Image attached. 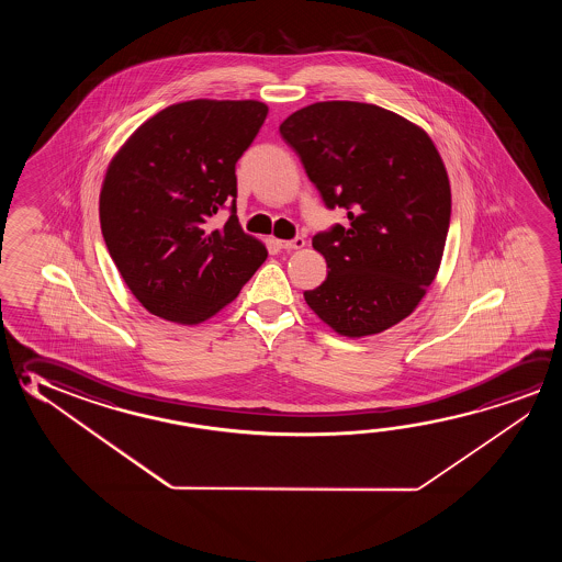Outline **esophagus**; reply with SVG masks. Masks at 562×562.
<instances>
[{"label": "esophagus", "instance_id": "34e87169", "mask_svg": "<svg viewBox=\"0 0 562 562\" xmlns=\"http://www.w3.org/2000/svg\"><path fill=\"white\" fill-rule=\"evenodd\" d=\"M278 245H280V249L284 250H297L304 249L305 240L302 237H295L292 240H278Z\"/></svg>", "mask_w": 562, "mask_h": 562}]
</instances>
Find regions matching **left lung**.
I'll return each instance as SVG.
<instances>
[{
	"mask_svg": "<svg viewBox=\"0 0 562 562\" xmlns=\"http://www.w3.org/2000/svg\"><path fill=\"white\" fill-rule=\"evenodd\" d=\"M280 135L325 205L349 220L313 237L329 272L305 304L342 337L386 331L414 313L441 267L451 184L439 150L419 125L372 103H312Z\"/></svg>",
	"mask_w": 562,
	"mask_h": 562,
	"instance_id": "8db88e82",
	"label": "left lung"
}]
</instances>
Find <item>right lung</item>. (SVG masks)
<instances>
[{
  "label": "right lung",
  "mask_w": 562,
  "mask_h": 562,
  "mask_svg": "<svg viewBox=\"0 0 562 562\" xmlns=\"http://www.w3.org/2000/svg\"><path fill=\"white\" fill-rule=\"evenodd\" d=\"M257 100H190L145 121L111 158L100 223L140 305L180 325L222 312L267 260L237 220L235 165L267 120ZM232 202L213 231L212 215Z\"/></svg>",
  "instance_id": "right-lung-1"
}]
</instances>
